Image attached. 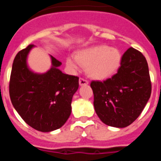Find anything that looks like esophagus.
Masks as SVG:
<instances>
[{"label":"esophagus","mask_w":161,"mask_h":161,"mask_svg":"<svg viewBox=\"0 0 161 161\" xmlns=\"http://www.w3.org/2000/svg\"><path fill=\"white\" fill-rule=\"evenodd\" d=\"M79 84L80 85H86L89 84V81H88L87 80L84 79V78H80L79 79Z\"/></svg>","instance_id":"obj_1"}]
</instances>
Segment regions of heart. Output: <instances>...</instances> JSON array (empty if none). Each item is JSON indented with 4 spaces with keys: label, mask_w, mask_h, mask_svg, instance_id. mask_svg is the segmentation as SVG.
I'll return each mask as SVG.
<instances>
[{
    "label": "heart",
    "mask_w": 161,
    "mask_h": 161,
    "mask_svg": "<svg viewBox=\"0 0 161 161\" xmlns=\"http://www.w3.org/2000/svg\"><path fill=\"white\" fill-rule=\"evenodd\" d=\"M121 55L119 50L106 45H99L81 50L76 53V59L68 58L67 64L76 69L78 64L86 67L90 77L103 80L112 76L120 65Z\"/></svg>",
    "instance_id": "b5f03b06"
}]
</instances>
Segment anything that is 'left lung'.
<instances>
[{
	"label": "left lung",
	"instance_id": "1",
	"mask_svg": "<svg viewBox=\"0 0 161 161\" xmlns=\"http://www.w3.org/2000/svg\"><path fill=\"white\" fill-rule=\"evenodd\" d=\"M90 86L102 122L119 128L129 126L142 113L152 93L146 58L130 47L122 56L117 73L104 81L93 80Z\"/></svg>",
	"mask_w": 161,
	"mask_h": 161
}]
</instances>
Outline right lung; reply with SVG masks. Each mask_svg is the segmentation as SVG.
Masks as SVG:
<instances>
[{"label": "right lung", "instance_id": "1", "mask_svg": "<svg viewBox=\"0 0 161 161\" xmlns=\"http://www.w3.org/2000/svg\"><path fill=\"white\" fill-rule=\"evenodd\" d=\"M33 44L20 51L14 58L9 80L11 102L22 119L39 131L60 128L72 111V99L79 87V77L64 74L61 62L51 55L52 67L37 74L26 64Z\"/></svg>", "mask_w": 161, "mask_h": 161}]
</instances>
